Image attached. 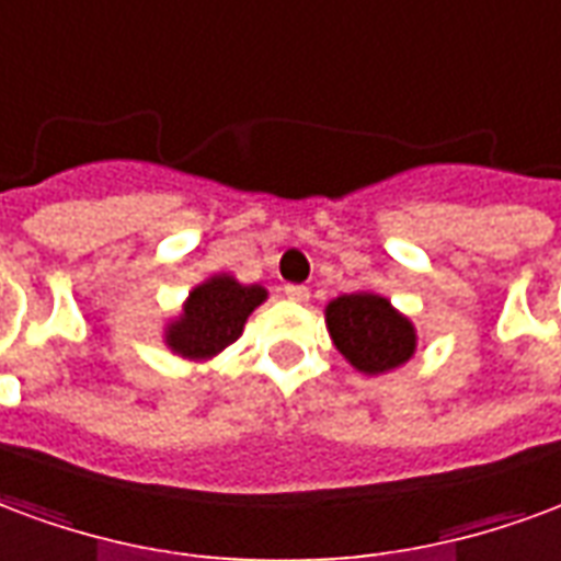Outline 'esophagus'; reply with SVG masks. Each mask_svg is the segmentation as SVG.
<instances>
[{
    "instance_id": "1",
    "label": "esophagus",
    "mask_w": 561,
    "mask_h": 561,
    "mask_svg": "<svg viewBox=\"0 0 561 561\" xmlns=\"http://www.w3.org/2000/svg\"><path fill=\"white\" fill-rule=\"evenodd\" d=\"M284 296L289 298V301H296V305H305V301L310 298V289H308V286L289 284V286H284Z\"/></svg>"
}]
</instances>
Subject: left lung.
Masks as SVG:
<instances>
[{"label": "left lung", "instance_id": "1", "mask_svg": "<svg viewBox=\"0 0 561 561\" xmlns=\"http://www.w3.org/2000/svg\"><path fill=\"white\" fill-rule=\"evenodd\" d=\"M325 325L337 353L358 374L379 376L407 365L419 334L410 317H403L386 296L376 293H350L325 305Z\"/></svg>", "mask_w": 561, "mask_h": 561}]
</instances>
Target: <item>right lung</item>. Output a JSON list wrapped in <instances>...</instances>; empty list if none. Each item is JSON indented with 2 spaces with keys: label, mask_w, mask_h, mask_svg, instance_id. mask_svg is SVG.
Masks as SVG:
<instances>
[{
  "label": "right lung",
  "mask_w": 561,
  "mask_h": 561,
  "mask_svg": "<svg viewBox=\"0 0 561 561\" xmlns=\"http://www.w3.org/2000/svg\"><path fill=\"white\" fill-rule=\"evenodd\" d=\"M265 298V286L239 284L232 275H211L187 293L182 313L163 329V343L182 358L208 362L239 341L248 317Z\"/></svg>",
  "instance_id": "obj_1"
}]
</instances>
